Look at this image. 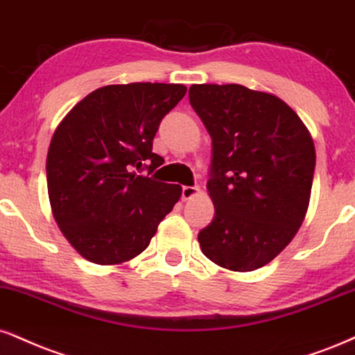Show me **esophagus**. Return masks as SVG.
Instances as JSON below:
<instances>
[{
    "mask_svg": "<svg viewBox=\"0 0 355 355\" xmlns=\"http://www.w3.org/2000/svg\"><path fill=\"white\" fill-rule=\"evenodd\" d=\"M200 189H196V187H183L182 189V200L183 202H187V200H191L193 196H198L200 195Z\"/></svg>",
    "mask_w": 355,
    "mask_h": 355,
    "instance_id": "1",
    "label": "esophagus"
}]
</instances>
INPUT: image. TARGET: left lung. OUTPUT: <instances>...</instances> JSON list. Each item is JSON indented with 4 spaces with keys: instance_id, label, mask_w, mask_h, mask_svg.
Returning a JSON list of instances; mask_svg holds the SVG:
<instances>
[{
    "instance_id": "8db88e82",
    "label": "left lung",
    "mask_w": 355,
    "mask_h": 355,
    "mask_svg": "<svg viewBox=\"0 0 355 355\" xmlns=\"http://www.w3.org/2000/svg\"><path fill=\"white\" fill-rule=\"evenodd\" d=\"M190 104L211 137L208 195L215 218L198 233L203 254L234 272L276 258L306 218L315 166L311 132L271 92L193 84Z\"/></svg>"
}]
</instances>
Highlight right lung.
I'll list each match as a JSON object with an SVG mask.
<instances>
[{"label": "right lung", "instance_id": "right-lung-1", "mask_svg": "<svg viewBox=\"0 0 355 355\" xmlns=\"http://www.w3.org/2000/svg\"><path fill=\"white\" fill-rule=\"evenodd\" d=\"M183 84H110L85 96L55 127L46 175L53 216L87 261L117 266L139 256L180 200L182 187L137 175L164 164L152 140Z\"/></svg>", "mask_w": 355, "mask_h": 355}]
</instances>
